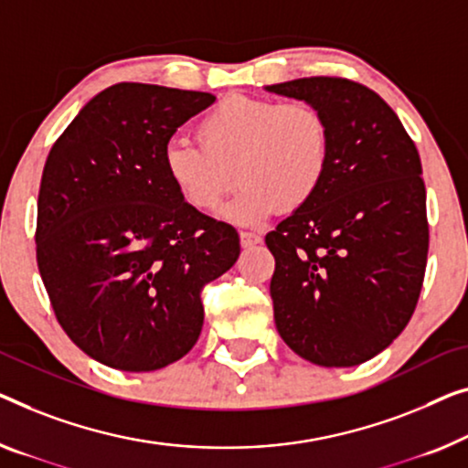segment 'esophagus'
Listing matches in <instances>:
<instances>
[{
  "mask_svg": "<svg viewBox=\"0 0 468 468\" xmlns=\"http://www.w3.org/2000/svg\"><path fill=\"white\" fill-rule=\"evenodd\" d=\"M239 239H241V246L243 248H252V246H258V243L262 241V235L261 233H252V231H241L239 233Z\"/></svg>",
  "mask_w": 468,
  "mask_h": 468,
  "instance_id": "34e87169",
  "label": "esophagus"
}]
</instances>
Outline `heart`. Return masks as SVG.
Here are the masks:
<instances>
[{
	"instance_id": "obj_1",
	"label": "heart",
	"mask_w": 468,
	"mask_h": 468,
	"mask_svg": "<svg viewBox=\"0 0 468 468\" xmlns=\"http://www.w3.org/2000/svg\"><path fill=\"white\" fill-rule=\"evenodd\" d=\"M201 146L183 138L164 146L165 176L185 204L212 212L235 180L241 186L222 218L258 225L282 204L294 210L315 197L330 165V128L306 102L231 94L199 123Z\"/></svg>"
}]
</instances>
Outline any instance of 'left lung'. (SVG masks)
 Wrapping results in <instances>:
<instances>
[{"label":"left lung","mask_w":468,"mask_h":468,"mask_svg":"<svg viewBox=\"0 0 468 468\" xmlns=\"http://www.w3.org/2000/svg\"><path fill=\"white\" fill-rule=\"evenodd\" d=\"M304 101L330 128V165L309 204L264 241L275 256L271 298L279 336L324 367L372 359L403 332L429 252L418 151L395 111L340 78L264 86Z\"/></svg>","instance_id":"obj_1"}]
</instances>
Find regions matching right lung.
Segmentation results:
<instances>
[{"label":"right lung","mask_w":468,"mask_h":468,"mask_svg":"<svg viewBox=\"0 0 468 468\" xmlns=\"http://www.w3.org/2000/svg\"><path fill=\"white\" fill-rule=\"evenodd\" d=\"M216 96L115 83L52 146L37 199V267L56 319L83 353L123 372L185 357L201 288L233 267L239 237L185 204L164 146Z\"/></svg>","instance_id":"add662e5"}]
</instances>
